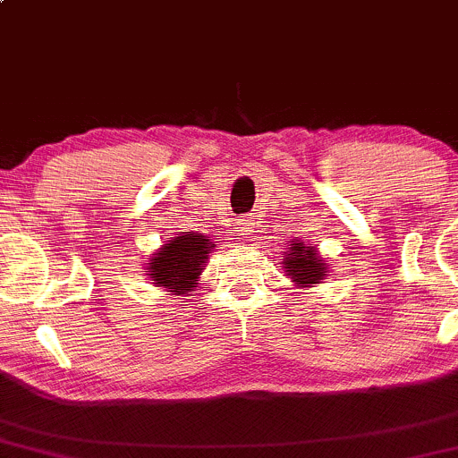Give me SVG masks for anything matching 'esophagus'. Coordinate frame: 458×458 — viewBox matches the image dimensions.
<instances>
[{"label":"esophagus","mask_w":458,"mask_h":458,"mask_svg":"<svg viewBox=\"0 0 458 458\" xmlns=\"http://www.w3.org/2000/svg\"><path fill=\"white\" fill-rule=\"evenodd\" d=\"M256 228H259V219L251 217V215H250V217H243V219H241V230H239L241 234L259 233V230H256Z\"/></svg>","instance_id":"obj_1"}]
</instances>
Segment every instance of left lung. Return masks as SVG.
<instances>
[{
    "label": "left lung",
    "instance_id": "obj_1",
    "mask_svg": "<svg viewBox=\"0 0 458 458\" xmlns=\"http://www.w3.org/2000/svg\"><path fill=\"white\" fill-rule=\"evenodd\" d=\"M282 260L284 269L297 284H318L327 276V262L317 254V247L306 243V241H293L284 251Z\"/></svg>",
    "mask_w": 458,
    "mask_h": 458
}]
</instances>
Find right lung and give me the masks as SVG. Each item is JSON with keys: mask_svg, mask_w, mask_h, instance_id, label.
Returning a JSON list of instances; mask_svg holds the SVG:
<instances>
[{"mask_svg": "<svg viewBox=\"0 0 458 458\" xmlns=\"http://www.w3.org/2000/svg\"><path fill=\"white\" fill-rule=\"evenodd\" d=\"M211 236L202 233H181L165 241L148 262V276L157 286L167 288L174 295H187L202 273V265L213 251Z\"/></svg>", "mask_w": 458, "mask_h": 458, "instance_id": "right-lung-1", "label": "right lung"}]
</instances>
